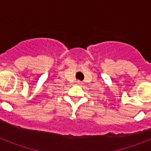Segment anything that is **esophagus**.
<instances>
[{"label":"esophagus","mask_w":151,"mask_h":151,"mask_svg":"<svg viewBox=\"0 0 151 151\" xmlns=\"http://www.w3.org/2000/svg\"><path fill=\"white\" fill-rule=\"evenodd\" d=\"M76 84L77 85H82V82H81V81H76Z\"/></svg>","instance_id":"34e87169"}]
</instances>
